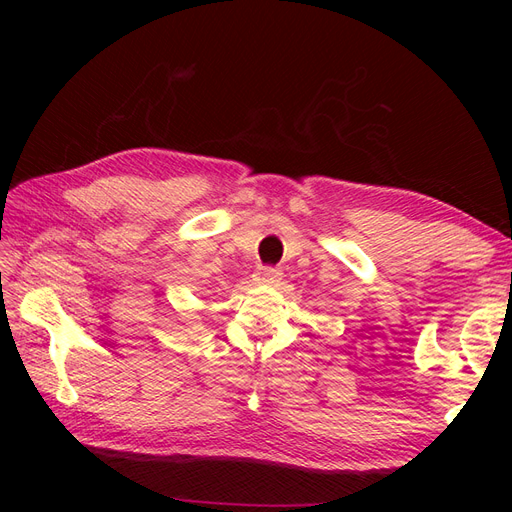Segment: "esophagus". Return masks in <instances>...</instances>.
I'll return each instance as SVG.
<instances>
[{"mask_svg": "<svg viewBox=\"0 0 512 512\" xmlns=\"http://www.w3.org/2000/svg\"><path fill=\"white\" fill-rule=\"evenodd\" d=\"M254 280L258 282V284H265V286H271V284H277L282 280V271L277 269V267H260L258 271H256V277Z\"/></svg>", "mask_w": 512, "mask_h": 512, "instance_id": "1", "label": "esophagus"}]
</instances>
